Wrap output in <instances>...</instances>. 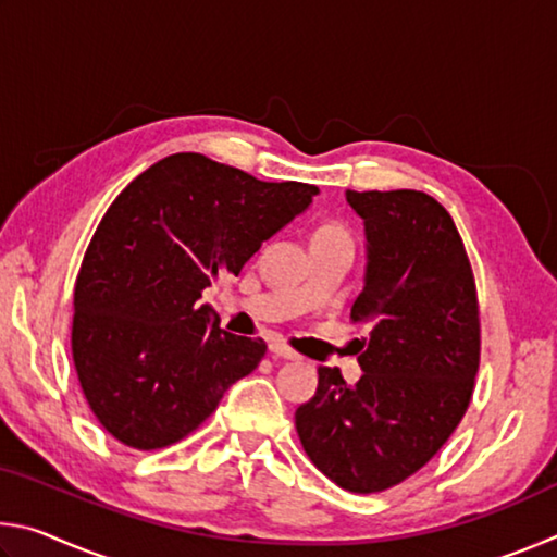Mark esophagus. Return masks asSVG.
Listing matches in <instances>:
<instances>
[{
  "label": "esophagus",
  "mask_w": 557,
  "mask_h": 557,
  "mask_svg": "<svg viewBox=\"0 0 557 557\" xmlns=\"http://www.w3.org/2000/svg\"><path fill=\"white\" fill-rule=\"evenodd\" d=\"M270 351L275 354V356H280V358H287V361H297V358H299L297 351H292V348L287 344H282V342L270 344Z\"/></svg>",
  "instance_id": "1"
}]
</instances>
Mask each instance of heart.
I'll use <instances>...</instances> for the list:
<instances>
[{"mask_svg":"<svg viewBox=\"0 0 557 557\" xmlns=\"http://www.w3.org/2000/svg\"><path fill=\"white\" fill-rule=\"evenodd\" d=\"M314 238H348V233L336 223H324L322 228L314 233Z\"/></svg>","mask_w":557,"mask_h":557,"instance_id":"b5f03b06","label":"heart"}]
</instances>
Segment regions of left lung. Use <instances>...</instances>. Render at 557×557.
Masks as SVG:
<instances>
[{"instance_id": "8db88e82", "label": "left lung", "mask_w": 557, "mask_h": 557, "mask_svg": "<svg viewBox=\"0 0 557 557\" xmlns=\"http://www.w3.org/2000/svg\"><path fill=\"white\" fill-rule=\"evenodd\" d=\"M369 265L351 307L369 324L354 388L319 369L295 425L312 465L351 494H379L437 455L465 418L482 354L476 282L445 206L412 188L346 191Z\"/></svg>"}]
</instances>
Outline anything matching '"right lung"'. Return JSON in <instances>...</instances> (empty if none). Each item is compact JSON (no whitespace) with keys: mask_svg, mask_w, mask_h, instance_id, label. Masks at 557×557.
<instances>
[{"mask_svg":"<svg viewBox=\"0 0 557 557\" xmlns=\"http://www.w3.org/2000/svg\"><path fill=\"white\" fill-rule=\"evenodd\" d=\"M317 191L196 152L159 159L122 188L83 256L71 329L83 395L112 437L139 451L174 445L258 369L265 342L223 332L201 292L238 277Z\"/></svg>","mask_w":557,"mask_h":557,"instance_id":"1","label":"right lung"}]
</instances>
